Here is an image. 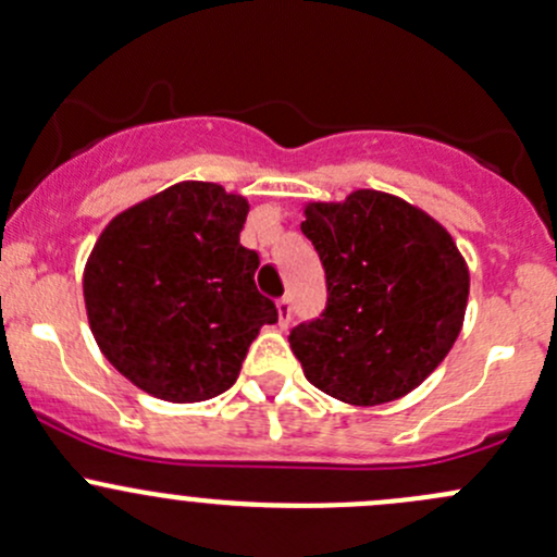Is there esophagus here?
Masks as SVG:
<instances>
[{
  "label": "esophagus",
  "mask_w": 557,
  "mask_h": 557,
  "mask_svg": "<svg viewBox=\"0 0 557 557\" xmlns=\"http://www.w3.org/2000/svg\"><path fill=\"white\" fill-rule=\"evenodd\" d=\"M290 314H294V298L283 296V298H280V301H277L280 325H288V323H290Z\"/></svg>",
  "instance_id": "obj_1"
}]
</instances>
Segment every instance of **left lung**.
<instances>
[{
  "label": "left lung",
  "instance_id": "left-lung-1",
  "mask_svg": "<svg viewBox=\"0 0 557 557\" xmlns=\"http://www.w3.org/2000/svg\"><path fill=\"white\" fill-rule=\"evenodd\" d=\"M304 215L327 285L320 318L288 336L304 376L349 406L408 395L465 323L470 269L454 237L424 210L373 189L309 202Z\"/></svg>",
  "mask_w": 557,
  "mask_h": 557
}]
</instances>
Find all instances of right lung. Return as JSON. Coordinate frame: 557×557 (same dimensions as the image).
<instances>
[{
	"label": "right lung",
	"mask_w": 557,
	"mask_h": 557,
	"mask_svg": "<svg viewBox=\"0 0 557 557\" xmlns=\"http://www.w3.org/2000/svg\"><path fill=\"white\" fill-rule=\"evenodd\" d=\"M248 200L181 181L111 219L85 267L90 331L111 366L149 395L200 403L237 382L261 325L259 253L239 245Z\"/></svg>",
	"instance_id": "obj_1"
}]
</instances>
